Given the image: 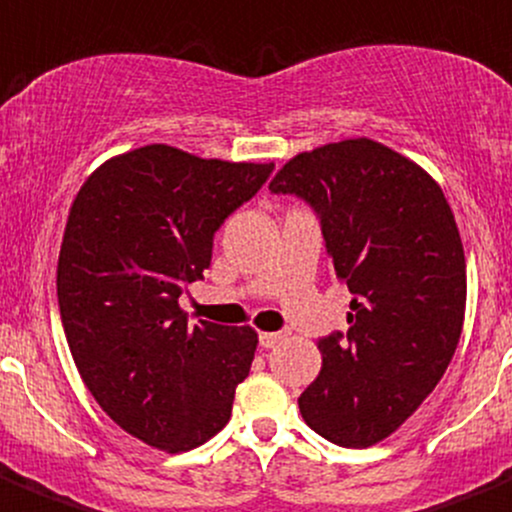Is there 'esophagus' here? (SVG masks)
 Here are the masks:
<instances>
[{"instance_id":"obj_1","label":"esophagus","mask_w":512,"mask_h":512,"mask_svg":"<svg viewBox=\"0 0 512 512\" xmlns=\"http://www.w3.org/2000/svg\"><path fill=\"white\" fill-rule=\"evenodd\" d=\"M280 340H285V332H260L262 347H275Z\"/></svg>"}]
</instances>
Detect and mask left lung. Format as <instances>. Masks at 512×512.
<instances>
[{
	"label": "left lung",
	"mask_w": 512,
	"mask_h": 512,
	"mask_svg": "<svg viewBox=\"0 0 512 512\" xmlns=\"http://www.w3.org/2000/svg\"><path fill=\"white\" fill-rule=\"evenodd\" d=\"M320 220L347 332L317 340L322 370L297 398L305 423L342 448L400 428L448 370L465 317V255L443 190L372 140L302 152L270 182Z\"/></svg>",
	"instance_id": "obj_1"
}]
</instances>
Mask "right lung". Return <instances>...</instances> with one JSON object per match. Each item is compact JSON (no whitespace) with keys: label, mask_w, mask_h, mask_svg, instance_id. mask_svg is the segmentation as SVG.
Returning <instances> with one entry per match:
<instances>
[{"label":"right lung","mask_w":512,"mask_h":512,"mask_svg":"<svg viewBox=\"0 0 512 512\" xmlns=\"http://www.w3.org/2000/svg\"><path fill=\"white\" fill-rule=\"evenodd\" d=\"M272 170L147 145L104 162L69 210L57 265L69 352L99 408L152 448L185 453L230 420L257 332L190 327L180 295Z\"/></svg>","instance_id":"obj_1"}]
</instances>
